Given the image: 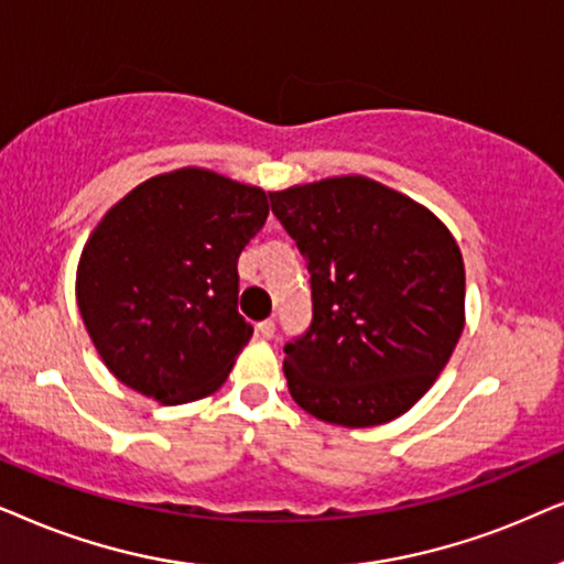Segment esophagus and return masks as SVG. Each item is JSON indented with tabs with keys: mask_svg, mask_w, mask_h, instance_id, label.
<instances>
[{
	"mask_svg": "<svg viewBox=\"0 0 564 564\" xmlns=\"http://www.w3.org/2000/svg\"><path fill=\"white\" fill-rule=\"evenodd\" d=\"M258 337H262V340H270V337L275 335V322L273 319H262V322H258Z\"/></svg>",
	"mask_w": 564,
	"mask_h": 564,
	"instance_id": "obj_1",
	"label": "esophagus"
}]
</instances>
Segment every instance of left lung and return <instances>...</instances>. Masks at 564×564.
Listing matches in <instances>:
<instances>
[{
	"instance_id": "obj_1",
	"label": "left lung",
	"mask_w": 564,
	"mask_h": 564,
	"mask_svg": "<svg viewBox=\"0 0 564 564\" xmlns=\"http://www.w3.org/2000/svg\"><path fill=\"white\" fill-rule=\"evenodd\" d=\"M268 195L312 273V325L283 348L294 402L343 427L404 415L464 329L454 235L410 195L364 175Z\"/></svg>"
}]
</instances>
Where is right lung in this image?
Returning <instances> with one entry per match:
<instances>
[{"mask_svg":"<svg viewBox=\"0 0 564 564\" xmlns=\"http://www.w3.org/2000/svg\"><path fill=\"white\" fill-rule=\"evenodd\" d=\"M262 187L214 170L144 180L82 250L77 304L120 384L162 404L204 400L252 337L237 312V260L268 219Z\"/></svg>","mask_w":564,"mask_h":564,"instance_id":"obj_1","label":"right lung"}]
</instances>
